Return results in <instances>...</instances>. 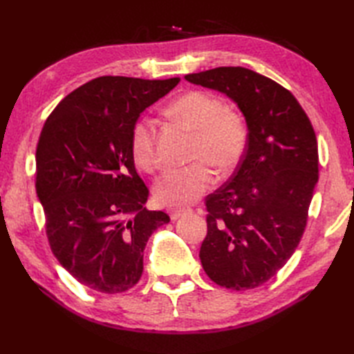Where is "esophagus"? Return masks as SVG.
<instances>
[{"instance_id": "34e87169", "label": "esophagus", "mask_w": 354, "mask_h": 354, "mask_svg": "<svg viewBox=\"0 0 354 354\" xmlns=\"http://www.w3.org/2000/svg\"><path fill=\"white\" fill-rule=\"evenodd\" d=\"M192 209L190 208H176V209H170V219L171 221H176L179 217L185 216L187 213H190Z\"/></svg>"}]
</instances>
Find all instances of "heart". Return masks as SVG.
I'll return each mask as SVG.
<instances>
[{
    "instance_id": "obj_1",
    "label": "heart",
    "mask_w": 354,
    "mask_h": 354,
    "mask_svg": "<svg viewBox=\"0 0 354 354\" xmlns=\"http://www.w3.org/2000/svg\"><path fill=\"white\" fill-rule=\"evenodd\" d=\"M167 114L194 133L192 160L198 161L187 167L165 170L155 183V198L164 205H189L216 181V173L208 162L221 171H230L242 160L248 145V126L242 114L225 108L219 97L205 91L179 95L167 106ZM131 153L140 169H155V127L149 118L135 123Z\"/></svg>"
}]
</instances>
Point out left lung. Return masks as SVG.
<instances>
[{"label": "left lung", "instance_id": "1", "mask_svg": "<svg viewBox=\"0 0 354 354\" xmlns=\"http://www.w3.org/2000/svg\"><path fill=\"white\" fill-rule=\"evenodd\" d=\"M190 84L234 102L248 145L228 183L207 198L205 274L222 288H259L295 252L318 183V142L309 117L288 89L243 66L187 74Z\"/></svg>", "mask_w": 354, "mask_h": 354}]
</instances>
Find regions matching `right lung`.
I'll return each instance as SVG.
<instances>
[{"instance_id": "obj_1", "label": "right lung", "mask_w": 354, "mask_h": 354, "mask_svg": "<svg viewBox=\"0 0 354 354\" xmlns=\"http://www.w3.org/2000/svg\"><path fill=\"white\" fill-rule=\"evenodd\" d=\"M179 77H97L74 89L45 122L36 147V194L50 248L86 288L122 293L142 274L149 237L170 217L149 212L131 135L140 114Z\"/></svg>"}]
</instances>
